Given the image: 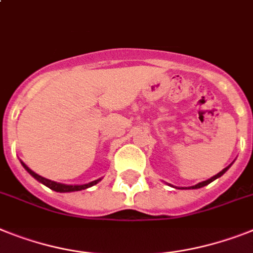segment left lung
<instances>
[{
	"label": "left lung",
	"instance_id": "obj_1",
	"mask_svg": "<svg viewBox=\"0 0 253 253\" xmlns=\"http://www.w3.org/2000/svg\"><path fill=\"white\" fill-rule=\"evenodd\" d=\"M230 166H231V164H230ZM230 166H229V167H226V168H224V169H222V170H221L220 173H217L216 176L211 177L210 179H207V181H203V182H199V183H197V185H194V186L186 187V189H200V187L207 186V185H208V183H211V182H212V181H214V179H216V178H218V177H221V176H222V174H224V173L226 172L227 169L230 168ZM182 189H183V187H182Z\"/></svg>",
	"mask_w": 253,
	"mask_h": 253
}]
</instances>
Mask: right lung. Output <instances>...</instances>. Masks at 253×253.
I'll use <instances>...</instances> for the list:
<instances>
[{"mask_svg": "<svg viewBox=\"0 0 253 253\" xmlns=\"http://www.w3.org/2000/svg\"><path fill=\"white\" fill-rule=\"evenodd\" d=\"M22 166L24 167V169H26L27 172H28L29 174L33 177V178H36L39 182L43 183L45 186H47L49 189L54 190V191H56V193H71V191H80V190H85V189H87V187H91V186H94V185H97V183L102 179V178H98V179H95V181H91V182H89V183H85V185H66V183L55 182V181H51V179H47V178H45V177L40 176V174H37V173L33 172L32 169H29L28 167H27L23 162H22Z\"/></svg>", "mask_w": 253, "mask_h": 253, "instance_id": "obj_1", "label": "right lung"}]
</instances>
